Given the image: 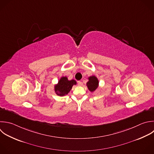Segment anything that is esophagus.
<instances>
[{"label":"esophagus","mask_w":154,"mask_h":154,"mask_svg":"<svg viewBox=\"0 0 154 154\" xmlns=\"http://www.w3.org/2000/svg\"><path fill=\"white\" fill-rule=\"evenodd\" d=\"M78 85H79V86H82V85H83V83H82V81H78Z\"/></svg>","instance_id":"34e87169"}]
</instances>
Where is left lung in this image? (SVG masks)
Masks as SVG:
<instances>
[{
    "label": "left lung",
    "instance_id": "left-lung-1",
    "mask_svg": "<svg viewBox=\"0 0 154 154\" xmlns=\"http://www.w3.org/2000/svg\"><path fill=\"white\" fill-rule=\"evenodd\" d=\"M88 81L87 82V86L88 90L93 92L95 91L99 86V81L95 76H91L88 78Z\"/></svg>",
    "mask_w": 154,
    "mask_h": 154
}]
</instances>
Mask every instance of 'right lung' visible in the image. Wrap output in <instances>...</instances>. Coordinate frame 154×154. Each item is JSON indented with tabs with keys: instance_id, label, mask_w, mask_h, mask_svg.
Listing matches in <instances>:
<instances>
[{
	"instance_id": "obj_1",
	"label": "right lung",
	"mask_w": 154,
	"mask_h": 154,
	"mask_svg": "<svg viewBox=\"0 0 154 154\" xmlns=\"http://www.w3.org/2000/svg\"><path fill=\"white\" fill-rule=\"evenodd\" d=\"M73 85H76L75 80L69 81L66 76H63L60 78L58 84L55 85V91L58 96H65L70 92Z\"/></svg>"
}]
</instances>
